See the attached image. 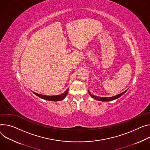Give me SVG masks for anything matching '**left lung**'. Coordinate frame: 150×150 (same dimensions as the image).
Wrapping results in <instances>:
<instances>
[{"instance_id": "8db88e82", "label": "left lung", "mask_w": 150, "mask_h": 150, "mask_svg": "<svg viewBox=\"0 0 150 150\" xmlns=\"http://www.w3.org/2000/svg\"><path fill=\"white\" fill-rule=\"evenodd\" d=\"M126 90L125 91H124V92H122V93L117 95V96H113V97H110V98H101V97H97L96 96H94V95L91 94V93L88 91V93L90 94V96H91V98H93V99H96V100H99V101H104V102L105 101H111V100H113L114 99H116L120 98L121 96H122V95L123 94H125V93H126Z\"/></svg>"}]
</instances>
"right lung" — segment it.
<instances>
[{
    "mask_svg": "<svg viewBox=\"0 0 150 150\" xmlns=\"http://www.w3.org/2000/svg\"><path fill=\"white\" fill-rule=\"evenodd\" d=\"M68 90H69V89H67L62 94L57 95V96H45V95L38 94V93H36L35 92H33V93H34V94H35L36 95V96H38L39 98H42V99H45V100H50V101H60V100H63L66 96V95H67V92H68Z\"/></svg>",
    "mask_w": 150,
    "mask_h": 150,
    "instance_id": "obj_1",
    "label": "right lung"
}]
</instances>
